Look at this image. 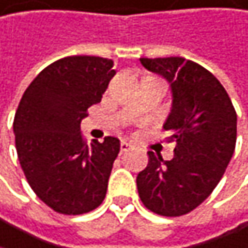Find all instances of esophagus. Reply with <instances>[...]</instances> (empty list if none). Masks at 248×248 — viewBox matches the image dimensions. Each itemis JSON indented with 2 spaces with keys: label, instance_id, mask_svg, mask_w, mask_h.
Listing matches in <instances>:
<instances>
[{
  "label": "esophagus",
  "instance_id": "obj_1",
  "mask_svg": "<svg viewBox=\"0 0 248 248\" xmlns=\"http://www.w3.org/2000/svg\"><path fill=\"white\" fill-rule=\"evenodd\" d=\"M129 150H132V145H131V144H128V142H125V141H123V142L120 144V151H122V153H128Z\"/></svg>",
  "mask_w": 248,
  "mask_h": 248
}]
</instances>
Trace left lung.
<instances>
[{"mask_svg":"<svg viewBox=\"0 0 248 248\" xmlns=\"http://www.w3.org/2000/svg\"><path fill=\"white\" fill-rule=\"evenodd\" d=\"M172 90L165 122L176 142L172 160L148 151L137 176L142 204L160 216H182L200 206L219 184L237 141V113L222 83L203 66L182 57L140 59Z\"/></svg>","mask_w":248,"mask_h":248,"instance_id":"obj_1","label":"left lung"}]
</instances>
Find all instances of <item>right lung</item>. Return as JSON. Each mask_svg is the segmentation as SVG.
I'll use <instances>...</instances> for the list:
<instances>
[{"instance_id": "1", "label": "right lung", "mask_w": 248, "mask_h": 248, "mask_svg": "<svg viewBox=\"0 0 248 248\" xmlns=\"http://www.w3.org/2000/svg\"><path fill=\"white\" fill-rule=\"evenodd\" d=\"M116 75L113 60L72 56L46 66L28 86L13 129L20 166L33 192L63 215L97 209L107 192L120 141L86 144L80 122Z\"/></svg>"}]
</instances>
